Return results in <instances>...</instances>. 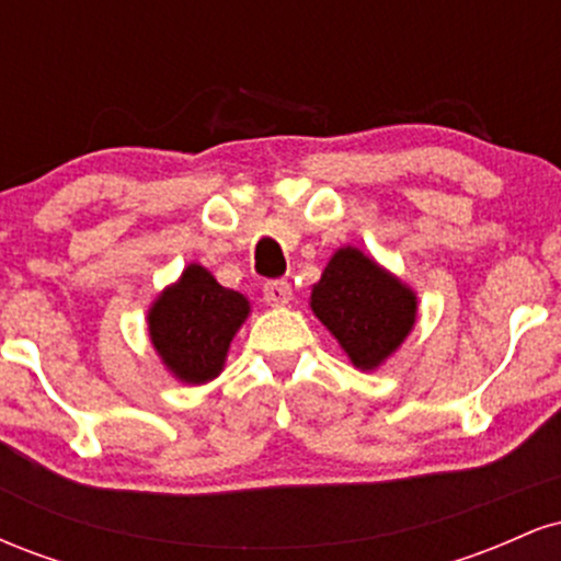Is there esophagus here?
I'll return each instance as SVG.
<instances>
[{
    "label": "esophagus",
    "mask_w": 561,
    "mask_h": 561,
    "mask_svg": "<svg viewBox=\"0 0 561 561\" xmlns=\"http://www.w3.org/2000/svg\"><path fill=\"white\" fill-rule=\"evenodd\" d=\"M263 298H266L268 306H287L293 300V287H289L287 279H272L263 285Z\"/></svg>",
    "instance_id": "obj_1"
}]
</instances>
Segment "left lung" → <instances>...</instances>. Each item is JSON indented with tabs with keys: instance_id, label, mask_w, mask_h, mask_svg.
Listing matches in <instances>:
<instances>
[{
	"instance_id": "8db88e82",
	"label": "left lung",
	"mask_w": 561,
	"mask_h": 561,
	"mask_svg": "<svg viewBox=\"0 0 561 561\" xmlns=\"http://www.w3.org/2000/svg\"><path fill=\"white\" fill-rule=\"evenodd\" d=\"M311 311L351 364L371 371L414 330L416 295L358 248H340L311 289Z\"/></svg>"
}]
</instances>
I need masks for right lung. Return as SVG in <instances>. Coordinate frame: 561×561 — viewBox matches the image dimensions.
Here are the masks:
<instances>
[{"label": "right lung", "instance_id": "right-lung-1", "mask_svg": "<svg viewBox=\"0 0 561 561\" xmlns=\"http://www.w3.org/2000/svg\"><path fill=\"white\" fill-rule=\"evenodd\" d=\"M250 302L221 287L199 263H190L176 285L165 287L147 311L150 340L160 362L186 385L221 375L231 340L248 319Z\"/></svg>", "mask_w": 561, "mask_h": 561}]
</instances>
